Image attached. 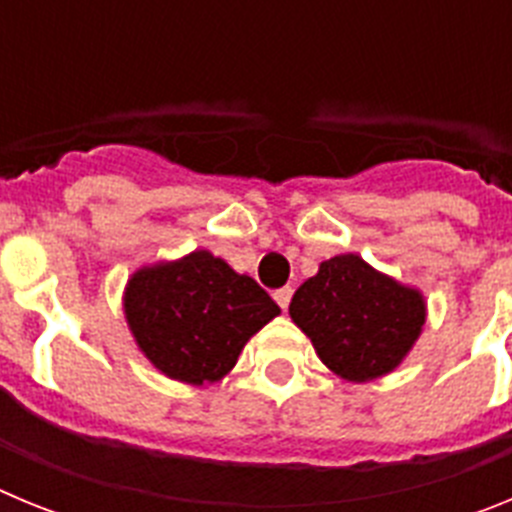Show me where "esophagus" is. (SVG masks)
Segmentation results:
<instances>
[{
  "label": "esophagus",
  "mask_w": 512,
  "mask_h": 512,
  "mask_svg": "<svg viewBox=\"0 0 512 512\" xmlns=\"http://www.w3.org/2000/svg\"><path fill=\"white\" fill-rule=\"evenodd\" d=\"M274 300H277V305L282 307V310H287L289 300H292V287L277 289V292H274Z\"/></svg>",
  "instance_id": "1"
}]
</instances>
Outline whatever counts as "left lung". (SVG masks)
<instances>
[{
    "mask_svg": "<svg viewBox=\"0 0 512 512\" xmlns=\"http://www.w3.org/2000/svg\"><path fill=\"white\" fill-rule=\"evenodd\" d=\"M289 315L302 328L330 372L348 382L390 374L425 323V302L418 289L343 253L323 261L289 302Z\"/></svg>",
    "mask_w": 512,
    "mask_h": 512,
    "instance_id": "left-lung-1",
    "label": "left lung"
}]
</instances>
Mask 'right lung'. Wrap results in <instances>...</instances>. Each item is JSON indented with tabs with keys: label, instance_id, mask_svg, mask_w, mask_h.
<instances>
[{
	"label": "right lung",
	"instance_id": "obj_1",
	"mask_svg": "<svg viewBox=\"0 0 512 512\" xmlns=\"http://www.w3.org/2000/svg\"><path fill=\"white\" fill-rule=\"evenodd\" d=\"M277 315L266 289L210 251L146 266L125 289V318L140 351L187 384L225 377L248 338Z\"/></svg>",
	"mask_w": 512,
	"mask_h": 512
}]
</instances>
